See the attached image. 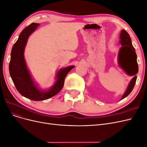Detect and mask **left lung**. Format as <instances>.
<instances>
[{"instance_id":"1","label":"left lung","mask_w":147,"mask_h":147,"mask_svg":"<svg viewBox=\"0 0 147 147\" xmlns=\"http://www.w3.org/2000/svg\"><path fill=\"white\" fill-rule=\"evenodd\" d=\"M120 43L121 44L122 47L119 52V64L129 75H135L139 70L137 63V55L135 52L136 50L132 45L129 35L125 30H121V34H120ZM132 61L136 63V68L131 69L130 66H128V64H130ZM136 80L137 76L135 75L131 80L130 83L129 84L127 90L123 94L121 99L125 98L131 92L135 86Z\"/></svg>"}]
</instances>
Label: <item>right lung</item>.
Instances as JSON below:
<instances>
[{"mask_svg": "<svg viewBox=\"0 0 147 147\" xmlns=\"http://www.w3.org/2000/svg\"><path fill=\"white\" fill-rule=\"evenodd\" d=\"M38 25V23H31L21 32L13 46L9 64L10 76L18 91L26 98L35 101L46 100L57 94L64 86L66 75L74 67L72 65L59 71L55 84L49 91L43 92L36 87L26 67L23 54L29 35Z\"/></svg>", "mask_w": 147, "mask_h": 147, "instance_id": "obj_1", "label": "right lung"}]
</instances>
